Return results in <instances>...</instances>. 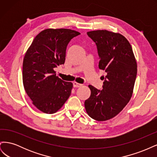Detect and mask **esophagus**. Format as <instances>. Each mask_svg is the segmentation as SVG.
Listing matches in <instances>:
<instances>
[{
	"label": "esophagus",
	"instance_id": "esophagus-1",
	"mask_svg": "<svg viewBox=\"0 0 157 157\" xmlns=\"http://www.w3.org/2000/svg\"><path fill=\"white\" fill-rule=\"evenodd\" d=\"M73 86L75 88H79L80 86H82V84H80L79 83H77V82H73Z\"/></svg>",
	"mask_w": 157,
	"mask_h": 157
}]
</instances>
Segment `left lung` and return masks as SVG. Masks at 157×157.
I'll return each instance as SVG.
<instances>
[{
    "instance_id": "left-lung-1",
    "label": "left lung",
    "mask_w": 157,
    "mask_h": 157,
    "mask_svg": "<svg viewBox=\"0 0 157 157\" xmlns=\"http://www.w3.org/2000/svg\"><path fill=\"white\" fill-rule=\"evenodd\" d=\"M96 43L99 68L107 73L103 90L89 85L90 98L84 102L88 115L98 121L115 117L132 98L137 75V63L130 42L120 33L107 30L87 32Z\"/></svg>"
}]
</instances>
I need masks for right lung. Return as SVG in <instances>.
Here are the masks:
<instances>
[{"mask_svg": "<svg viewBox=\"0 0 157 157\" xmlns=\"http://www.w3.org/2000/svg\"><path fill=\"white\" fill-rule=\"evenodd\" d=\"M79 35L69 29H47L35 36L26 52L23 86L33 105L42 112L55 113L70 96L73 83L59 78L54 68L64 64L69 42Z\"/></svg>", "mask_w": 157, "mask_h": 157, "instance_id": "right-lung-1", "label": "right lung"}]
</instances>
